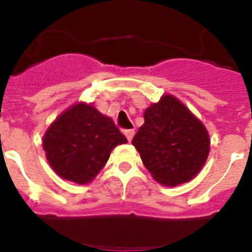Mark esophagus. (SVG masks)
<instances>
[{
  "label": "esophagus",
  "instance_id": "1",
  "mask_svg": "<svg viewBox=\"0 0 252 252\" xmlns=\"http://www.w3.org/2000/svg\"><path fill=\"white\" fill-rule=\"evenodd\" d=\"M124 133H125V136L127 137L128 141H131V140H132V137H133V135H135V131H133V130H125Z\"/></svg>",
  "mask_w": 252,
  "mask_h": 252
}]
</instances>
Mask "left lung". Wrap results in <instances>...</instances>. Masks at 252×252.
<instances>
[{"instance_id": "left-lung-1", "label": "left lung", "mask_w": 252, "mask_h": 252, "mask_svg": "<svg viewBox=\"0 0 252 252\" xmlns=\"http://www.w3.org/2000/svg\"><path fill=\"white\" fill-rule=\"evenodd\" d=\"M144 120L132 145L151 177L165 187L192 180L208 158L211 140L206 126L171 94L151 103Z\"/></svg>"}]
</instances>
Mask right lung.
Wrapping results in <instances>:
<instances>
[{
    "instance_id": "1",
    "label": "right lung",
    "mask_w": 252,
    "mask_h": 252,
    "mask_svg": "<svg viewBox=\"0 0 252 252\" xmlns=\"http://www.w3.org/2000/svg\"><path fill=\"white\" fill-rule=\"evenodd\" d=\"M126 142L111 117L93 103L78 102L51 122L43 148L49 165L60 178L88 184L106 165L111 151Z\"/></svg>"
}]
</instances>
